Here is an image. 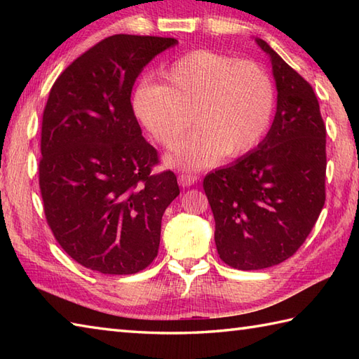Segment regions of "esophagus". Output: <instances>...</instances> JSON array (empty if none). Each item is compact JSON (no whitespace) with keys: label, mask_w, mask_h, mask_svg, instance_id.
<instances>
[{"label":"esophagus","mask_w":359,"mask_h":359,"mask_svg":"<svg viewBox=\"0 0 359 359\" xmlns=\"http://www.w3.org/2000/svg\"><path fill=\"white\" fill-rule=\"evenodd\" d=\"M199 180V177H197L196 174H180L179 177H177V182H179V185L180 187H191V185H194L196 182Z\"/></svg>","instance_id":"34e87169"}]
</instances>
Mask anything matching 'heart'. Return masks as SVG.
<instances>
[{"mask_svg":"<svg viewBox=\"0 0 359 359\" xmlns=\"http://www.w3.org/2000/svg\"><path fill=\"white\" fill-rule=\"evenodd\" d=\"M162 85L143 83L133 109L149 135L171 148L194 123L197 131L166 156L180 170H202L225 157H239L262 139L274 109L270 75L253 62L194 50L160 72Z\"/></svg>","mask_w":359,"mask_h":359,"instance_id":"heart-1","label":"heart"}]
</instances>
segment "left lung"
Instances as JSON below:
<instances>
[{
	"instance_id": "8db88e82",
	"label": "left lung",
	"mask_w": 359,
	"mask_h": 359,
	"mask_svg": "<svg viewBox=\"0 0 359 359\" xmlns=\"http://www.w3.org/2000/svg\"><path fill=\"white\" fill-rule=\"evenodd\" d=\"M276 83V114L257 148L210 172L203 189L220 259L262 270L293 256L325 202V126L309 83L261 38Z\"/></svg>"
}]
</instances>
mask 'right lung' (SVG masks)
Wrapping results in <instances>:
<instances>
[{
	"label": "right lung",
	"mask_w": 359,
	"mask_h": 359,
	"mask_svg": "<svg viewBox=\"0 0 359 359\" xmlns=\"http://www.w3.org/2000/svg\"><path fill=\"white\" fill-rule=\"evenodd\" d=\"M174 38L112 35L83 53L49 93L41 123L40 189L57 242L103 274L154 261L162 216L179 196L172 171L152 174L131 93L143 67Z\"/></svg>",
	"instance_id": "1"
}]
</instances>
